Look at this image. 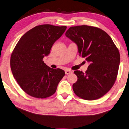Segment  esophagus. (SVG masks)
Listing matches in <instances>:
<instances>
[{
    "instance_id": "1",
    "label": "esophagus",
    "mask_w": 129,
    "mask_h": 129,
    "mask_svg": "<svg viewBox=\"0 0 129 129\" xmlns=\"http://www.w3.org/2000/svg\"><path fill=\"white\" fill-rule=\"evenodd\" d=\"M72 73H73V72L71 71V70H65V74H66L67 75L72 74Z\"/></svg>"
}]
</instances>
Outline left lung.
Instances as JSON below:
<instances>
[{"label":"left lung","instance_id":"1","mask_svg":"<svg viewBox=\"0 0 129 129\" xmlns=\"http://www.w3.org/2000/svg\"><path fill=\"white\" fill-rule=\"evenodd\" d=\"M65 36L77 44L79 56L89 63L85 73L74 71L78 77L73 85L75 94L86 100L102 97L116 79L120 62L117 48L109 35L97 27H71Z\"/></svg>","mask_w":129,"mask_h":129}]
</instances>
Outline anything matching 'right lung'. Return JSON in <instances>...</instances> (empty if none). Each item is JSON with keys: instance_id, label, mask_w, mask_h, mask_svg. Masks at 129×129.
Segmentation results:
<instances>
[{"instance_id": "right-lung-1", "label": "right lung", "mask_w": 129, "mask_h": 129, "mask_svg": "<svg viewBox=\"0 0 129 129\" xmlns=\"http://www.w3.org/2000/svg\"><path fill=\"white\" fill-rule=\"evenodd\" d=\"M67 26L51 24L37 26L21 37L11 57L12 74L27 94L45 98L55 93L65 75L62 69H52L44 63L55 42L64 34Z\"/></svg>"}]
</instances>
